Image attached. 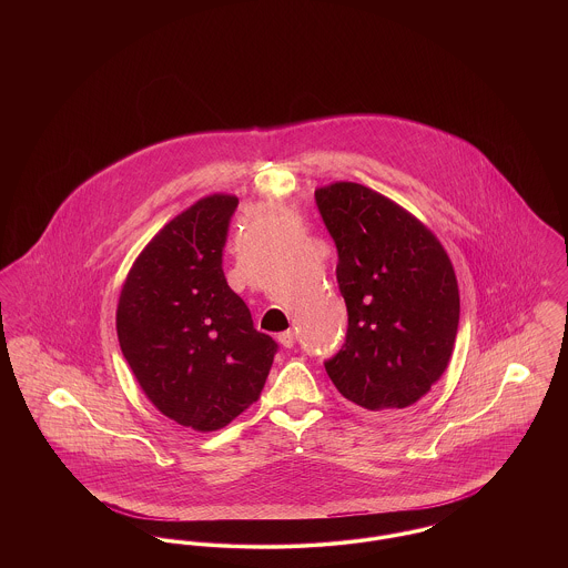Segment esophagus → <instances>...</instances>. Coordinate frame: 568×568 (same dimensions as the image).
I'll return each instance as SVG.
<instances>
[{"mask_svg": "<svg viewBox=\"0 0 568 568\" xmlns=\"http://www.w3.org/2000/svg\"><path fill=\"white\" fill-rule=\"evenodd\" d=\"M278 343H281L285 349H292V347H294V343H296V334H294L292 329L281 332V334H278Z\"/></svg>", "mask_w": 568, "mask_h": 568, "instance_id": "obj_1", "label": "esophagus"}]
</instances>
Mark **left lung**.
I'll return each instance as SVG.
<instances>
[{"instance_id": "8db88e82", "label": "left lung", "mask_w": 568, "mask_h": 568, "mask_svg": "<svg viewBox=\"0 0 568 568\" xmlns=\"http://www.w3.org/2000/svg\"><path fill=\"white\" fill-rule=\"evenodd\" d=\"M315 200L349 313L347 341L325 373L353 405L396 417L449 366L459 324L452 260L428 225L378 191L338 181Z\"/></svg>"}]
</instances>
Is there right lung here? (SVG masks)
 <instances>
[{
	"label": "right lung",
	"mask_w": 568,
	"mask_h": 568,
	"mask_svg": "<svg viewBox=\"0 0 568 568\" xmlns=\"http://www.w3.org/2000/svg\"><path fill=\"white\" fill-rule=\"evenodd\" d=\"M232 193H213L170 219L128 272L116 336L153 406L197 433L225 428L257 403L276 343L221 268Z\"/></svg>",
	"instance_id": "right-lung-1"
}]
</instances>
